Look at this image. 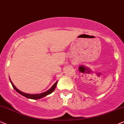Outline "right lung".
I'll use <instances>...</instances> for the list:
<instances>
[{
    "instance_id": "obj_1",
    "label": "right lung",
    "mask_w": 124,
    "mask_h": 124,
    "mask_svg": "<svg viewBox=\"0 0 124 124\" xmlns=\"http://www.w3.org/2000/svg\"><path fill=\"white\" fill-rule=\"evenodd\" d=\"M10 82H11V83L12 85H13V88H14V89L16 90V91H17L18 93H19L20 94H21L22 95L24 96V97H26L27 98L32 99H39L42 98H43L44 97H45V96L48 95L52 93L53 92V91L54 90L55 88L56 87V85H57V82H56L49 90H48L47 91H46V92H45V93H41V94H26V93H23V92H22V91H19V90H18V88H16V87L14 85V84L13 83V82H11V79H10Z\"/></svg>"
}]
</instances>
